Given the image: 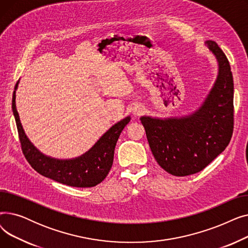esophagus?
<instances>
[{
	"instance_id": "34e87169",
	"label": "esophagus",
	"mask_w": 248,
	"mask_h": 248,
	"mask_svg": "<svg viewBox=\"0 0 248 248\" xmlns=\"http://www.w3.org/2000/svg\"><path fill=\"white\" fill-rule=\"evenodd\" d=\"M134 114H137V115H139V114H140L141 112H142V109L140 108H135L134 109Z\"/></svg>"
}]
</instances>
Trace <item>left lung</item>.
Instances as JSON below:
<instances>
[{"mask_svg": "<svg viewBox=\"0 0 248 248\" xmlns=\"http://www.w3.org/2000/svg\"><path fill=\"white\" fill-rule=\"evenodd\" d=\"M218 61V76L202 106L190 115L170 119L141 116L151 151L166 172L177 177L196 174L228 146L233 134V76L216 42H205Z\"/></svg>", "mask_w": 248, "mask_h": 248, "instance_id": "8db88e82", "label": "left lung"}]
</instances>
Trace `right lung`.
<instances>
[{"mask_svg":"<svg viewBox=\"0 0 248 248\" xmlns=\"http://www.w3.org/2000/svg\"><path fill=\"white\" fill-rule=\"evenodd\" d=\"M18 83L13 93L12 109L15 116L23 154L34 170L61 184L77 188L94 187L106 179L112 166L116 141L124 127L131 121V117L127 116L112 125L93 148L80 157L72 160L50 158L39 152L25 135L16 108V89L18 88Z\"/></svg>","mask_w":248,"mask_h":248,"instance_id":"obj_1","label":"right lung"}]
</instances>
